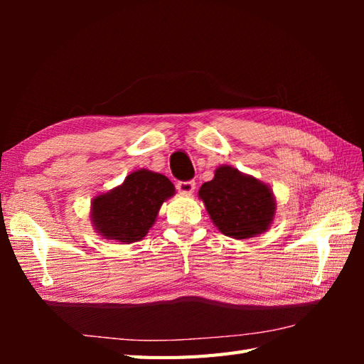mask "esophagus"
I'll list each match as a JSON object with an SVG mask.
<instances>
[{
	"instance_id": "1",
	"label": "esophagus",
	"mask_w": 364,
	"mask_h": 364,
	"mask_svg": "<svg viewBox=\"0 0 364 364\" xmlns=\"http://www.w3.org/2000/svg\"><path fill=\"white\" fill-rule=\"evenodd\" d=\"M176 189H178V192H180V194L191 196L192 192L196 191V183L194 181H178Z\"/></svg>"
}]
</instances>
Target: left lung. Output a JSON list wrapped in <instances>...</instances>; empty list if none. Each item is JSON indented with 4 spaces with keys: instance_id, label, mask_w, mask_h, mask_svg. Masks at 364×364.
Returning a JSON list of instances; mask_svg holds the SVG:
<instances>
[{
    "instance_id": "obj_1",
    "label": "left lung",
    "mask_w": 364,
    "mask_h": 364,
    "mask_svg": "<svg viewBox=\"0 0 364 364\" xmlns=\"http://www.w3.org/2000/svg\"><path fill=\"white\" fill-rule=\"evenodd\" d=\"M198 198L222 235L249 239L266 233L275 218V197L269 184L231 166L215 168Z\"/></svg>"
}]
</instances>
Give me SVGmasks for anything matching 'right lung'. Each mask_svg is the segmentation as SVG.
Wrapping results in <instances>:
<instances>
[{"label":"right lung","instance_id":"1","mask_svg":"<svg viewBox=\"0 0 364 364\" xmlns=\"http://www.w3.org/2000/svg\"><path fill=\"white\" fill-rule=\"evenodd\" d=\"M175 186L167 176L139 168L131 172L120 186L94 197L90 220L97 233L107 241L133 244L149 233Z\"/></svg>","mask_w":364,"mask_h":364}]
</instances>
